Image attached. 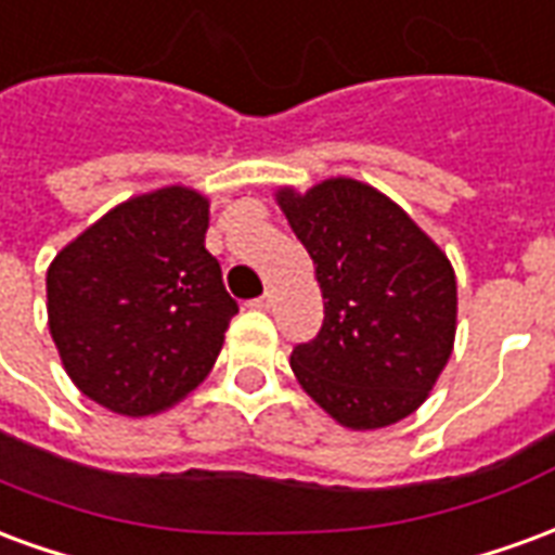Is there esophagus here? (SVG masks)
Wrapping results in <instances>:
<instances>
[{"label": "esophagus", "instance_id": "1", "mask_svg": "<svg viewBox=\"0 0 555 555\" xmlns=\"http://www.w3.org/2000/svg\"><path fill=\"white\" fill-rule=\"evenodd\" d=\"M249 306H253V309H258V312H267V309L273 306V291H264V294H261L258 300L249 302Z\"/></svg>", "mask_w": 555, "mask_h": 555}]
</instances>
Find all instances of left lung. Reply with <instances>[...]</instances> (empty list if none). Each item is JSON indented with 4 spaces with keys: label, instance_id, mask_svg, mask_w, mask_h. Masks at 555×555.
<instances>
[{
    "label": "left lung",
    "instance_id": "1",
    "mask_svg": "<svg viewBox=\"0 0 555 555\" xmlns=\"http://www.w3.org/2000/svg\"><path fill=\"white\" fill-rule=\"evenodd\" d=\"M276 202L324 294L321 333L291 353L302 392L350 430L416 413L454 348L449 255L372 183L326 178L306 193L279 186Z\"/></svg>",
    "mask_w": 555,
    "mask_h": 555
}]
</instances>
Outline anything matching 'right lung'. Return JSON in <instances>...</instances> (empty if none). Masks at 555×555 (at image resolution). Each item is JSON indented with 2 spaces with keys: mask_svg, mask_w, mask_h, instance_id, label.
Listing matches in <instances>:
<instances>
[{
  "mask_svg": "<svg viewBox=\"0 0 555 555\" xmlns=\"http://www.w3.org/2000/svg\"><path fill=\"white\" fill-rule=\"evenodd\" d=\"M207 222V195L171 183L106 210L47 267L50 336L94 404L157 416L210 374L237 302Z\"/></svg>",
  "mask_w": 555,
  "mask_h": 555,
  "instance_id": "1",
  "label": "right lung"
}]
</instances>
